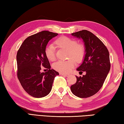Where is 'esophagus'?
Wrapping results in <instances>:
<instances>
[{"label": "esophagus", "instance_id": "1", "mask_svg": "<svg viewBox=\"0 0 124 124\" xmlns=\"http://www.w3.org/2000/svg\"><path fill=\"white\" fill-rule=\"evenodd\" d=\"M60 74L61 75H63V76H65V77H68L69 74H65V73H60Z\"/></svg>", "mask_w": 124, "mask_h": 124}]
</instances>
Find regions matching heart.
Segmentation results:
<instances>
[{"label":"heart","instance_id":"b5f03b06","mask_svg":"<svg viewBox=\"0 0 124 124\" xmlns=\"http://www.w3.org/2000/svg\"><path fill=\"white\" fill-rule=\"evenodd\" d=\"M56 46L67 50L66 61H59L53 64L54 70L62 73H68L74 68L75 61L81 62L85 55V47L82 43H77L75 40L67 37H61L54 41ZM45 54L49 60L54 61L55 60V52L52 45H48L45 47Z\"/></svg>","mask_w":124,"mask_h":124}]
</instances>
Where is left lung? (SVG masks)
<instances>
[{"mask_svg":"<svg viewBox=\"0 0 124 124\" xmlns=\"http://www.w3.org/2000/svg\"><path fill=\"white\" fill-rule=\"evenodd\" d=\"M72 35L81 38L84 43V59L77 70L80 73L85 72L86 74L76 76L77 82L71 86L70 90L78 97H91L101 89L109 72V54L102 41L91 32L82 30Z\"/></svg>","mask_w":124,"mask_h":124,"instance_id":"left-lung-1","label":"left lung"}]
</instances>
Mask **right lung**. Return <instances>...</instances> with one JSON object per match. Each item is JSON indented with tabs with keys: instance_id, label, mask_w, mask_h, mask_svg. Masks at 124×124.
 Returning a JSON list of instances; mask_svg holds the SVG:
<instances>
[{
	"instance_id": "right-lung-1",
	"label": "right lung",
	"mask_w": 124,
	"mask_h": 124,
	"mask_svg": "<svg viewBox=\"0 0 124 124\" xmlns=\"http://www.w3.org/2000/svg\"><path fill=\"white\" fill-rule=\"evenodd\" d=\"M57 33L41 31L24 40L17 53L18 79L22 87L29 95L35 98L45 97L52 89L54 80L58 72L51 70L49 60L45 54L48 42ZM42 65L49 69L40 72Z\"/></svg>"
}]
</instances>
